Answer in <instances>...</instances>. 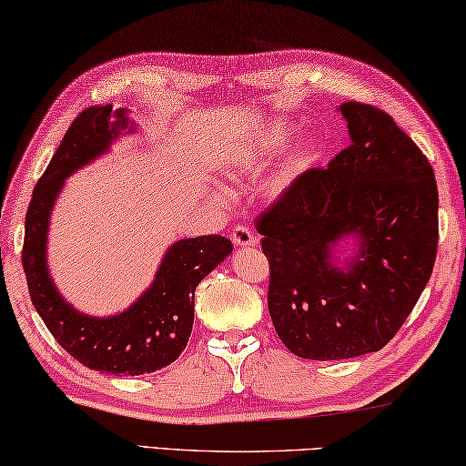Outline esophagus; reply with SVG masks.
<instances>
[{
	"label": "esophagus",
	"mask_w": 466,
	"mask_h": 466,
	"mask_svg": "<svg viewBox=\"0 0 466 466\" xmlns=\"http://www.w3.org/2000/svg\"><path fill=\"white\" fill-rule=\"evenodd\" d=\"M231 241L238 248H251V246H256V235L249 231V227L238 225L231 231Z\"/></svg>",
	"instance_id": "34e87169"
}]
</instances>
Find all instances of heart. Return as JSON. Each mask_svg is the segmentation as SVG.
I'll return each mask as SVG.
<instances>
[{
	"label": "heart",
	"instance_id": "1",
	"mask_svg": "<svg viewBox=\"0 0 466 466\" xmlns=\"http://www.w3.org/2000/svg\"><path fill=\"white\" fill-rule=\"evenodd\" d=\"M295 126L287 124V121H274V124L262 127V132L238 147L233 155V169L243 177H258L266 171L274 157L280 150L287 148V144L295 138ZM318 148L316 144H305L295 155L289 158L283 169V179H291L295 175L303 173L308 167L316 163Z\"/></svg>",
	"mask_w": 466,
	"mask_h": 466
}]
</instances>
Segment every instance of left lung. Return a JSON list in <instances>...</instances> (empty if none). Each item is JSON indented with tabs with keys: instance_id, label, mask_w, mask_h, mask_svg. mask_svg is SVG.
<instances>
[{
	"instance_id": "obj_1",
	"label": "left lung",
	"mask_w": 466,
	"mask_h": 466,
	"mask_svg": "<svg viewBox=\"0 0 466 466\" xmlns=\"http://www.w3.org/2000/svg\"><path fill=\"white\" fill-rule=\"evenodd\" d=\"M350 144L289 186L256 220L270 264L274 330L311 361L376 353L405 324L438 251L427 157L378 106L342 103ZM358 241L340 267L331 249Z\"/></svg>"
}]
</instances>
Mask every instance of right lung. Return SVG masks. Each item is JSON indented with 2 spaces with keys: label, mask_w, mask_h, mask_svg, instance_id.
I'll return each mask as SVG.
<instances>
[{
  "label": "right lung",
  "mask_w": 466,
  "mask_h": 466,
  "mask_svg": "<svg viewBox=\"0 0 466 466\" xmlns=\"http://www.w3.org/2000/svg\"><path fill=\"white\" fill-rule=\"evenodd\" d=\"M132 132L134 121L127 119V111H116L113 105L88 106L72 121L26 210L22 268L35 309L76 361L96 371L142 376L167 368L186 349L194 324L196 287L231 254L233 246L220 235L175 241L138 301L109 318L82 314L59 295L47 266L53 204L74 171Z\"/></svg>",
  "instance_id": "add662e5"
}]
</instances>
